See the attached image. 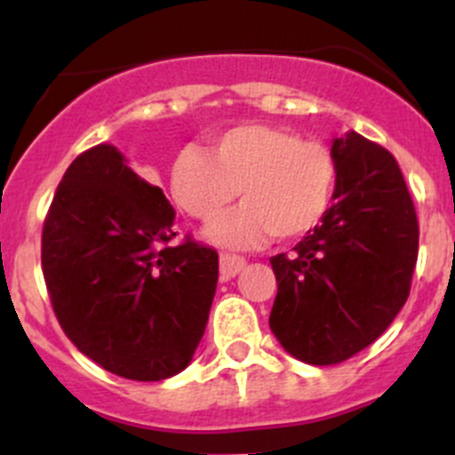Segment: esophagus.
Masks as SVG:
<instances>
[{"label": "esophagus", "mask_w": 455, "mask_h": 455, "mask_svg": "<svg viewBox=\"0 0 455 455\" xmlns=\"http://www.w3.org/2000/svg\"><path fill=\"white\" fill-rule=\"evenodd\" d=\"M243 267H246V259L239 255H220V277L223 280H230V277H235L236 273L243 271Z\"/></svg>", "instance_id": "esophagus-1"}]
</instances>
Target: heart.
Segmentation results:
<instances>
[{"instance_id": "1", "label": "heart", "mask_w": 455, "mask_h": 455, "mask_svg": "<svg viewBox=\"0 0 455 455\" xmlns=\"http://www.w3.org/2000/svg\"><path fill=\"white\" fill-rule=\"evenodd\" d=\"M335 187L337 162L323 143L264 123L220 132L209 152L184 148L171 168L172 198L193 219H216L236 193L246 200L207 228L209 239L225 248L309 235L323 223Z\"/></svg>"}]
</instances>
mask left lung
I'll list each match as a JSON object with an SVG mask.
<instances>
[{
    "label": "left lung",
    "instance_id": "obj_1",
    "mask_svg": "<svg viewBox=\"0 0 455 455\" xmlns=\"http://www.w3.org/2000/svg\"><path fill=\"white\" fill-rule=\"evenodd\" d=\"M335 203L323 223L271 257L268 325L300 363L337 364L387 331L410 296L419 223L401 168L364 136L332 140Z\"/></svg>",
    "mask_w": 455,
    "mask_h": 455
}]
</instances>
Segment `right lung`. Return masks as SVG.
Instances as JSON below:
<instances>
[{
	"label": "right lung",
	"instance_id": "add662e5",
	"mask_svg": "<svg viewBox=\"0 0 455 455\" xmlns=\"http://www.w3.org/2000/svg\"><path fill=\"white\" fill-rule=\"evenodd\" d=\"M172 212L114 146L68 166L43 223V275L68 339L130 380H164L191 363L219 280V252L171 246Z\"/></svg>",
	"mask_w": 455,
	"mask_h": 455
}]
</instances>
